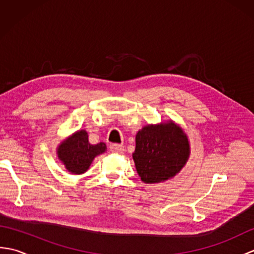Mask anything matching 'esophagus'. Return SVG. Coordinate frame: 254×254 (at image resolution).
<instances>
[{
  "mask_svg": "<svg viewBox=\"0 0 254 254\" xmlns=\"http://www.w3.org/2000/svg\"><path fill=\"white\" fill-rule=\"evenodd\" d=\"M110 152L115 154H122L124 152V147L122 145L119 144H112L110 145Z\"/></svg>",
  "mask_w": 254,
  "mask_h": 254,
  "instance_id": "obj_1",
  "label": "esophagus"
}]
</instances>
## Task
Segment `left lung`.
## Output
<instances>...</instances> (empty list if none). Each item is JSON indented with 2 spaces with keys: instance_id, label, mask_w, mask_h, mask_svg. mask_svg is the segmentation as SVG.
Listing matches in <instances>:
<instances>
[{
  "instance_id": "left-lung-1",
  "label": "left lung",
  "mask_w": 254,
  "mask_h": 254,
  "mask_svg": "<svg viewBox=\"0 0 254 254\" xmlns=\"http://www.w3.org/2000/svg\"><path fill=\"white\" fill-rule=\"evenodd\" d=\"M133 160L145 183H158L175 177L190 156L187 134L174 121L148 124L135 137Z\"/></svg>"
}]
</instances>
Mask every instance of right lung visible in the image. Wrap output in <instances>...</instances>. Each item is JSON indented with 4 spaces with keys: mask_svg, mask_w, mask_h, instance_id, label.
Masks as SVG:
<instances>
[{
    "mask_svg": "<svg viewBox=\"0 0 254 254\" xmlns=\"http://www.w3.org/2000/svg\"><path fill=\"white\" fill-rule=\"evenodd\" d=\"M106 149V144L102 142L91 145L87 132L80 130L59 145L57 154L68 172L82 175L88 170L96 156L105 153Z\"/></svg>",
    "mask_w": 254,
    "mask_h": 254,
    "instance_id": "right-lung-1",
    "label": "right lung"
}]
</instances>
